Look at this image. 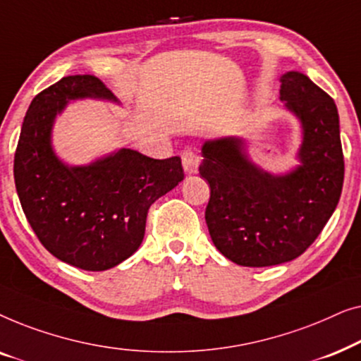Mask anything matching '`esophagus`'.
<instances>
[{
  "mask_svg": "<svg viewBox=\"0 0 361 361\" xmlns=\"http://www.w3.org/2000/svg\"><path fill=\"white\" fill-rule=\"evenodd\" d=\"M182 164H184V171L187 174H195L197 167L200 164V156L197 154L194 149H184L180 152Z\"/></svg>",
  "mask_w": 361,
  "mask_h": 361,
  "instance_id": "1",
  "label": "esophagus"
}]
</instances>
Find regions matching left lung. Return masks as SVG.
I'll use <instances>...</instances> for the list:
<instances>
[{
  "label": "left lung",
  "mask_w": 361,
  "mask_h": 361,
  "mask_svg": "<svg viewBox=\"0 0 361 361\" xmlns=\"http://www.w3.org/2000/svg\"><path fill=\"white\" fill-rule=\"evenodd\" d=\"M281 100L302 123L300 164L286 176L255 166L236 137L207 141L200 176L210 185L205 221L212 241L240 266L298 258L324 230L342 194L345 162L332 97L300 72L281 78Z\"/></svg>",
  "instance_id": "obj_1"
}]
</instances>
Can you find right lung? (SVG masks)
Returning <instances> with one entry per match:
<instances>
[{
  "label": "right lung",
  "mask_w": 361,
  "mask_h": 361,
  "mask_svg": "<svg viewBox=\"0 0 361 361\" xmlns=\"http://www.w3.org/2000/svg\"><path fill=\"white\" fill-rule=\"evenodd\" d=\"M116 100L100 78L63 77L37 93L14 152V184L39 241L63 263L105 271L140 248L149 207L184 180L180 157L152 159L133 149L68 167L51 147L54 118L75 98Z\"/></svg>",
  "instance_id": "1"
}]
</instances>
